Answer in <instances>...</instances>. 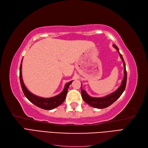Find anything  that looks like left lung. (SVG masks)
<instances>
[{
  "mask_svg": "<svg viewBox=\"0 0 148 148\" xmlns=\"http://www.w3.org/2000/svg\"><path fill=\"white\" fill-rule=\"evenodd\" d=\"M113 46L117 49L118 51L119 55L121 59H122L123 65H124V77L122 82V84L120 86V87L116 90L115 91L113 92L112 93L110 94V95H107L105 97H93L89 96L86 91H84V89L82 88L81 86V91H82V96L83 99L88 104L91 106V107H96L97 109H104L106 107H109L111 104H112L113 103L117 101L120 96L122 95V94L123 92L125 87H126V84H127V71H126V67H125V64L124 60L123 59V57L122 54L119 52V49L115 46V44H113Z\"/></svg>",
  "mask_w": 148,
  "mask_h": 148,
  "instance_id": "left-lung-1",
  "label": "left lung"
}]
</instances>
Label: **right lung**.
<instances>
[{
	"label": "right lung",
	"mask_w": 148,
	"mask_h": 148,
	"mask_svg": "<svg viewBox=\"0 0 148 148\" xmlns=\"http://www.w3.org/2000/svg\"><path fill=\"white\" fill-rule=\"evenodd\" d=\"M22 60L21 62V65L20 67V80L22 90L24 93L26 97L31 102H32L33 104L38 106L40 108L45 109V110H51L56 108V107L59 106L62 104L63 102L65 101V97L66 96L67 91H68V89L70 86V84L72 83L73 81H71L69 83H67L64 90L62 91L59 95H58L56 96H53L50 98H44L41 97H39L36 96L30 92L28 89L26 88L25 85L23 83V79H22V75H21V64Z\"/></svg>",
	"instance_id": "right-lung-1"
}]
</instances>
